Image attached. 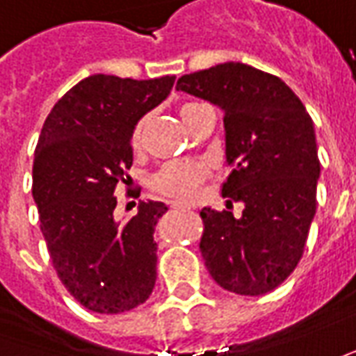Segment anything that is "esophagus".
Listing matches in <instances>:
<instances>
[{"label": "esophagus", "instance_id": "esophagus-1", "mask_svg": "<svg viewBox=\"0 0 356 356\" xmlns=\"http://www.w3.org/2000/svg\"><path fill=\"white\" fill-rule=\"evenodd\" d=\"M171 209H173V210H185V207H181V204H171Z\"/></svg>", "mask_w": 356, "mask_h": 356}]
</instances>
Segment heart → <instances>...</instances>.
Segmentation results:
<instances>
[{
  "label": "heart",
  "instance_id": "obj_1",
  "mask_svg": "<svg viewBox=\"0 0 356 356\" xmlns=\"http://www.w3.org/2000/svg\"><path fill=\"white\" fill-rule=\"evenodd\" d=\"M198 107H202V105L200 103H185V105H181L179 113H181L183 120L187 122L191 113H195ZM144 128H146V117L140 118L132 128L130 146L134 149L142 146ZM210 169H212V163L207 158L169 161L152 175L149 185L156 193L163 195V197L173 198L177 202H191L198 197V188L202 185V181L210 175Z\"/></svg>",
  "mask_w": 356,
  "mask_h": 356
}]
</instances>
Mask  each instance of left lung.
I'll use <instances>...</instances> for the list:
<instances>
[{
    "mask_svg": "<svg viewBox=\"0 0 356 356\" xmlns=\"http://www.w3.org/2000/svg\"><path fill=\"white\" fill-rule=\"evenodd\" d=\"M177 89L224 111L226 207L200 210V253L212 279L239 296H261L302 259L316 214L320 159L306 107L282 79L239 62L179 77Z\"/></svg>",
    "mask_w": 356,
    "mask_h": 356,
    "instance_id": "left-lung-1",
    "label": "left lung"
}]
</instances>
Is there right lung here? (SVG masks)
Segmentation results:
<instances>
[{
    "label": "right lung",
    "instance_id": "add662e5",
    "mask_svg": "<svg viewBox=\"0 0 356 356\" xmlns=\"http://www.w3.org/2000/svg\"><path fill=\"white\" fill-rule=\"evenodd\" d=\"M173 76L122 79L97 74L58 101L40 130L33 161V198L58 279L97 314L144 304L156 284L154 228L163 202H140L115 220L118 185H130L132 128L158 107Z\"/></svg>",
    "mask_w": 356,
    "mask_h": 356
}]
</instances>
